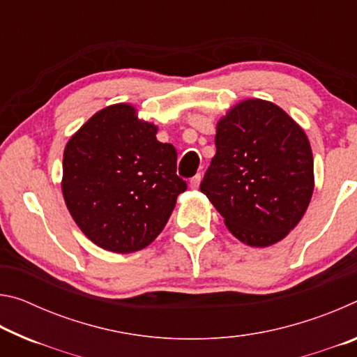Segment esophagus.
Instances as JSON below:
<instances>
[{"mask_svg":"<svg viewBox=\"0 0 357 357\" xmlns=\"http://www.w3.org/2000/svg\"><path fill=\"white\" fill-rule=\"evenodd\" d=\"M200 181H202V174L197 173L195 176L190 179V187H192V189H198V185H200Z\"/></svg>","mask_w":357,"mask_h":357,"instance_id":"1","label":"esophagus"}]
</instances>
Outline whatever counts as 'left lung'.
Listing matches in <instances>:
<instances>
[{
    "mask_svg": "<svg viewBox=\"0 0 357 357\" xmlns=\"http://www.w3.org/2000/svg\"><path fill=\"white\" fill-rule=\"evenodd\" d=\"M215 148L200 190L239 241L279 243L298 225L313 193L304 130L280 107L249 99L217 123Z\"/></svg>",
    "mask_w": 357,
    "mask_h": 357,
    "instance_id": "left-lung-1",
    "label": "left lung"
}]
</instances>
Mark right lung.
Wrapping results in <instances>:
<instances>
[{"mask_svg":"<svg viewBox=\"0 0 357 357\" xmlns=\"http://www.w3.org/2000/svg\"><path fill=\"white\" fill-rule=\"evenodd\" d=\"M157 128L116 104L89 118L66 144L63 195L72 219L102 249L142 250L167 225L187 183L178 153Z\"/></svg>","mask_w":357,"mask_h":357,"instance_id":"add662e5","label":"right lung"}]
</instances>
